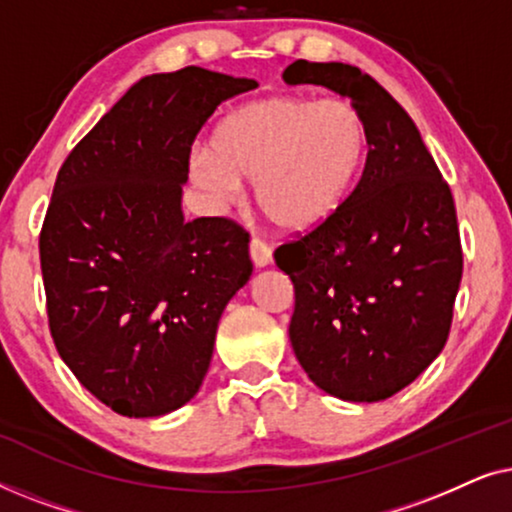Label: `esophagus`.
<instances>
[{
  "label": "esophagus",
  "mask_w": 512,
  "mask_h": 512,
  "mask_svg": "<svg viewBox=\"0 0 512 512\" xmlns=\"http://www.w3.org/2000/svg\"><path fill=\"white\" fill-rule=\"evenodd\" d=\"M249 256H251V261H254L256 268H265V265L272 263V247L268 242L254 237V240L249 242Z\"/></svg>",
  "instance_id": "obj_1"
}]
</instances>
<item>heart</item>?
<instances>
[{
	"instance_id": "obj_1",
	"label": "heart",
	"mask_w": 512,
	"mask_h": 512,
	"mask_svg": "<svg viewBox=\"0 0 512 512\" xmlns=\"http://www.w3.org/2000/svg\"><path fill=\"white\" fill-rule=\"evenodd\" d=\"M366 153L368 125L352 102L272 95L223 118L212 151L195 149L188 170L216 205H228L244 184H254L261 214L303 233L340 212Z\"/></svg>"
}]
</instances>
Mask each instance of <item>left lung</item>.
<instances>
[{
    "label": "left lung",
    "mask_w": 512,
    "mask_h": 512,
    "mask_svg": "<svg viewBox=\"0 0 512 512\" xmlns=\"http://www.w3.org/2000/svg\"><path fill=\"white\" fill-rule=\"evenodd\" d=\"M284 81L352 100L368 125L359 184L340 212L275 251L307 377L342 401L394 396L443 352L464 254L450 186L401 104L359 67L296 60Z\"/></svg>",
    "instance_id": "8db88e82"
}]
</instances>
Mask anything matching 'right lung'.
I'll list each match as a JSON object with an SVG mask.
<instances>
[{"label": "right lung", "mask_w": 512, "mask_h": 512, "mask_svg": "<svg viewBox=\"0 0 512 512\" xmlns=\"http://www.w3.org/2000/svg\"><path fill=\"white\" fill-rule=\"evenodd\" d=\"M254 79L184 67L137 81L74 146L39 235L48 326L62 361L123 417L198 394L228 300L249 282V233L186 221L191 146Z\"/></svg>", "instance_id": "obj_1"}]
</instances>
